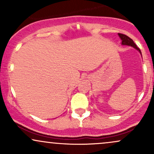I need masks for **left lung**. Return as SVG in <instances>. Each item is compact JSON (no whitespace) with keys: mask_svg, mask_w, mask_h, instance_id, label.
<instances>
[{"mask_svg":"<svg viewBox=\"0 0 154 154\" xmlns=\"http://www.w3.org/2000/svg\"><path fill=\"white\" fill-rule=\"evenodd\" d=\"M118 35H119V38H121L122 44V45H130V46L134 47L135 49H137V51H139V52L141 54V51H140V48L137 46V45H136V44L134 43V41L132 40L131 38H129V37L127 36V35H125L124 34H121V33H118Z\"/></svg>","mask_w":154,"mask_h":154,"instance_id":"8db88e82","label":"left lung"}]
</instances>
